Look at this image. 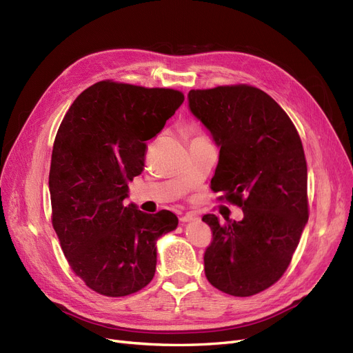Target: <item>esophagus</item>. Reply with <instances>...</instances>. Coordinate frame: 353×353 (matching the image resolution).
I'll return each instance as SVG.
<instances>
[{"instance_id": "esophagus-1", "label": "esophagus", "mask_w": 353, "mask_h": 353, "mask_svg": "<svg viewBox=\"0 0 353 353\" xmlns=\"http://www.w3.org/2000/svg\"><path fill=\"white\" fill-rule=\"evenodd\" d=\"M199 217H196L195 214H191V213H188V214H185V216H182L181 219H179V221L181 223H190V221H194V220H196Z\"/></svg>"}]
</instances>
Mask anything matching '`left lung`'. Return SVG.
<instances>
[{
  "label": "left lung",
  "instance_id": "left-lung-1",
  "mask_svg": "<svg viewBox=\"0 0 353 353\" xmlns=\"http://www.w3.org/2000/svg\"><path fill=\"white\" fill-rule=\"evenodd\" d=\"M188 108L220 148L211 190L243 210L241 221L203 217L213 230L205 276L225 294L249 297L283 276L308 220L301 139L287 112L255 87L191 90Z\"/></svg>",
  "mask_w": 353,
  "mask_h": 353
}]
</instances>
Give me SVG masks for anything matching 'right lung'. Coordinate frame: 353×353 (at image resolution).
Returning a JSON list of instances; mask_svg holds the SVG:
<instances>
[{
  "label": "right lung",
  "instance_id": "obj_1",
  "mask_svg": "<svg viewBox=\"0 0 353 353\" xmlns=\"http://www.w3.org/2000/svg\"><path fill=\"white\" fill-rule=\"evenodd\" d=\"M184 95L101 81L78 95L56 134L49 174L52 223L62 250L91 290L124 297L157 271V242L178 217L124 205L128 182L143 171L146 140L157 136Z\"/></svg>",
  "mask_w": 353,
  "mask_h": 353
}]
</instances>
